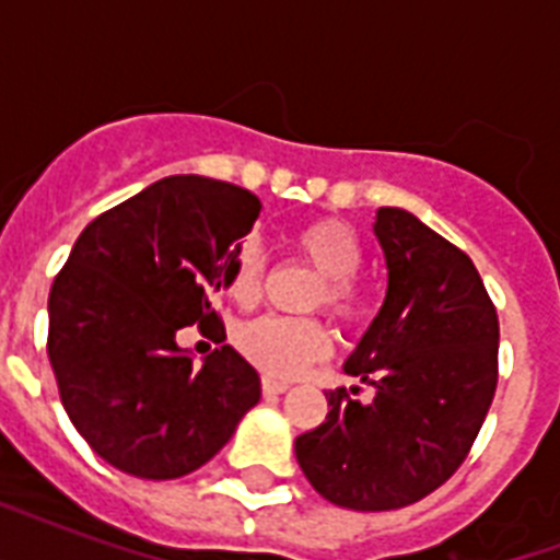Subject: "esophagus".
Listing matches in <instances>:
<instances>
[{
	"label": "esophagus",
	"mask_w": 560,
	"mask_h": 560,
	"mask_svg": "<svg viewBox=\"0 0 560 560\" xmlns=\"http://www.w3.org/2000/svg\"><path fill=\"white\" fill-rule=\"evenodd\" d=\"M261 389H264V395H267V398H276V395H284L290 386H288V383H281V381H272V377H264Z\"/></svg>",
	"instance_id": "esophagus-1"
}]
</instances>
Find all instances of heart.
<instances>
[{"instance_id":"b5f03b06","label":"heart","mask_w":560,"mask_h":560,"mask_svg":"<svg viewBox=\"0 0 560 560\" xmlns=\"http://www.w3.org/2000/svg\"><path fill=\"white\" fill-rule=\"evenodd\" d=\"M299 253L323 276L316 288L314 305H325L328 314L340 323H354L363 316L366 296L354 279L363 261V244L358 232L337 218L311 220L296 232ZM264 279V249L255 237H246L232 253L226 272V293L237 305H249L261 293ZM235 349L244 354L255 369L270 377H296L311 363L323 360L331 349L328 331L319 319H288V316H258L237 325Z\"/></svg>"}]
</instances>
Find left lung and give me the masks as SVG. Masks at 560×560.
I'll use <instances>...</instances> for the list:
<instances>
[{
    "instance_id": "obj_1",
    "label": "left lung",
    "mask_w": 560,
    "mask_h": 560,
    "mask_svg": "<svg viewBox=\"0 0 560 560\" xmlns=\"http://www.w3.org/2000/svg\"><path fill=\"white\" fill-rule=\"evenodd\" d=\"M374 235L386 258V299L346 360L374 398L328 392L323 424L296 439L307 482L354 512L404 509L444 486L497 389L500 323L474 261L392 206L377 209Z\"/></svg>"
}]
</instances>
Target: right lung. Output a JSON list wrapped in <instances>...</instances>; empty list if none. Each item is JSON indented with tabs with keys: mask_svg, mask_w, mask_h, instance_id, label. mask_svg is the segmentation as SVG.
Segmentation results:
<instances>
[{
	"mask_svg": "<svg viewBox=\"0 0 560 560\" xmlns=\"http://www.w3.org/2000/svg\"><path fill=\"white\" fill-rule=\"evenodd\" d=\"M261 200L179 174L104 211L48 293V360L69 421L113 468L177 479L214 456L261 398L232 346L194 366L177 331L223 334L214 293ZM226 337V334H223Z\"/></svg>",
	"mask_w": 560,
	"mask_h": 560,
	"instance_id": "obj_1",
	"label": "right lung"
}]
</instances>
